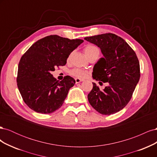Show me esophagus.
<instances>
[{
	"instance_id": "esophagus-1",
	"label": "esophagus",
	"mask_w": 157,
	"mask_h": 157,
	"mask_svg": "<svg viewBox=\"0 0 157 157\" xmlns=\"http://www.w3.org/2000/svg\"><path fill=\"white\" fill-rule=\"evenodd\" d=\"M82 81H84V80L83 79H80V78H75V82H76V83H79V82H82Z\"/></svg>"
}]
</instances>
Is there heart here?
<instances>
[{"label":"heart","mask_w":157,"mask_h":157,"mask_svg":"<svg viewBox=\"0 0 157 157\" xmlns=\"http://www.w3.org/2000/svg\"><path fill=\"white\" fill-rule=\"evenodd\" d=\"M84 52L87 57L94 52H99V49L98 47L94 45H88L85 47ZM70 74L73 77L77 78H84L88 75V72L87 70H85L81 68H74L70 71Z\"/></svg>","instance_id":"1"}]
</instances>
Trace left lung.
<instances>
[{"mask_svg": "<svg viewBox=\"0 0 157 157\" xmlns=\"http://www.w3.org/2000/svg\"><path fill=\"white\" fill-rule=\"evenodd\" d=\"M100 48L103 58L95 65L93 78L109 86L101 90L93 83L88 95L89 103L102 115L115 114L126 106L140 78L138 58L127 42L113 33L85 37Z\"/></svg>", "mask_w": 157, "mask_h": 157, "instance_id": "1", "label": "left lung"}]
</instances>
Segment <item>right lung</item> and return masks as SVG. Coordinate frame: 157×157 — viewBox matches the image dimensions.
<instances>
[{"label": "right lung", "mask_w": 157, "mask_h": 157, "mask_svg": "<svg viewBox=\"0 0 157 157\" xmlns=\"http://www.w3.org/2000/svg\"><path fill=\"white\" fill-rule=\"evenodd\" d=\"M84 42L54 35L35 42L18 65L17 85L23 100L32 110L48 114L58 110L75 80L69 76L58 81L52 71L67 63L69 56Z\"/></svg>", "instance_id": "right-lung-1"}]
</instances>
